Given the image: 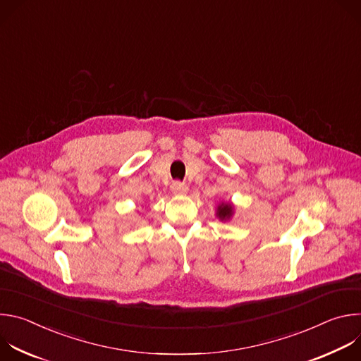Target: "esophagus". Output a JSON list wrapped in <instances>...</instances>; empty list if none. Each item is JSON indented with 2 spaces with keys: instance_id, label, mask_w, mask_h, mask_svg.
<instances>
[{
  "instance_id": "34e87169",
  "label": "esophagus",
  "mask_w": 361,
  "mask_h": 361,
  "mask_svg": "<svg viewBox=\"0 0 361 361\" xmlns=\"http://www.w3.org/2000/svg\"><path fill=\"white\" fill-rule=\"evenodd\" d=\"M171 191H173L174 194H184V192H187V184L183 183V181L176 180V181H173V184H171Z\"/></svg>"
}]
</instances>
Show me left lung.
Instances as JSON below:
<instances>
[{
	"mask_svg": "<svg viewBox=\"0 0 361 361\" xmlns=\"http://www.w3.org/2000/svg\"><path fill=\"white\" fill-rule=\"evenodd\" d=\"M231 212H233V207L231 204H221L219 207V212H217V216L221 219V220H226L231 216Z\"/></svg>",
	"mask_w": 361,
	"mask_h": 361,
	"instance_id": "obj_1",
	"label": "left lung"
}]
</instances>
